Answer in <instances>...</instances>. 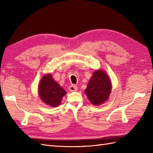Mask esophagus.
<instances>
[{
	"label": "esophagus",
	"instance_id": "34e87169",
	"mask_svg": "<svg viewBox=\"0 0 153 153\" xmlns=\"http://www.w3.org/2000/svg\"><path fill=\"white\" fill-rule=\"evenodd\" d=\"M69 91L71 92H73V91H76L78 90V87L77 86L75 85H71L69 87Z\"/></svg>",
	"mask_w": 153,
	"mask_h": 153
}]
</instances>
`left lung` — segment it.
Segmentation results:
<instances>
[{
    "label": "left lung",
    "instance_id": "1",
    "mask_svg": "<svg viewBox=\"0 0 153 153\" xmlns=\"http://www.w3.org/2000/svg\"><path fill=\"white\" fill-rule=\"evenodd\" d=\"M111 83L106 74L101 70L93 73L85 90L88 99L94 105H99L108 98Z\"/></svg>",
    "mask_w": 153,
    "mask_h": 153
}]
</instances>
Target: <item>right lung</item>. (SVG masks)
<instances>
[{"mask_svg": "<svg viewBox=\"0 0 153 153\" xmlns=\"http://www.w3.org/2000/svg\"><path fill=\"white\" fill-rule=\"evenodd\" d=\"M66 92L52 78L50 74L44 76L41 79L39 86V94L44 103L55 107L66 95Z\"/></svg>", "mask_w": 153, "mask_h": 153, "instance_id": "obj_1", "label": "right lung"}]
</instances>
